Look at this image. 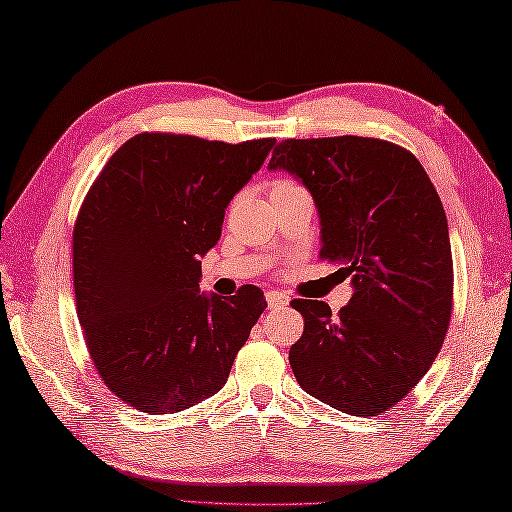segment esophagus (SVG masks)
Instances as JSON below:
<instances>
[{
	"label": "esophagus",
	"mask_w": 512,
	"mask_h": 512,
	"mask_svg": "<svg viewBox=\"0 0 512 512\" xmlns=\"http://www.w3.org/2000/svg\"><path fill=\"white\" fill-rule=\"evenodd\" d=\"M266 302L271 309H282V306L288 304V295L280 291H266Z\"/></svg>",
	"instance_id": "esophagus-1"
}]
</instances>
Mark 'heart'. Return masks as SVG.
Returning <instances> with one entry per match:
<instances>
[{"mask_svg": "<svg viewBox=\"0 0 512 512\" xmlns=\"http://www.w3.org/2000/svg\"><path fill=\"white\" fill-rule=\"evenodd\" d=\"M288 185H297V183L291 181V179H280V181H275L273 190H282V188H288Z\"/></svg>", "mask_w": 512, "mask_h": 512, "instance_id": "obj_1", "label": "heart"}]
</instances>
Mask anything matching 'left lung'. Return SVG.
Wrapping results in <instances>:
<instances>
[{"label": "left lung", "mask_w": 512, "mask_h": 512, "mask_svg": "<svg viewBox=\"0 0 512 512\" xmlns=\"http://www.w3.org/2000/svg\"><path fill=\"white\" fill-rule=\"evenodd\" d=\"M268 165L309 188L320 259L345 266L356 288L338 315L327 302H291L304 318L288 351L297 383L345 414H383L427 374L450 327L454 268L439 194L416 156L383 138H286Z\"/></svg>", "instance_id": "left-lung-1"}]
</instances>
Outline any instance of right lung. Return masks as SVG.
<instances>
[{
  "label": "right lung",
  "mask_w": 512,
  "mask_h": 512,
  "mask_svg": "<svg viewBox=\"0 0 512 512\" xmlns=\"http://www.w3.org/2000/svg\"><path fill=\"white\" fill-rule=\"evenodd\" d=\"M273 145L143 132L91 183L73 226L76 311L102 383L134 410L174 414L217 394L264 313L253 284L203 295L199 257Z\"/></svg>",
  "instance_id": "1"
}]
</instances>
